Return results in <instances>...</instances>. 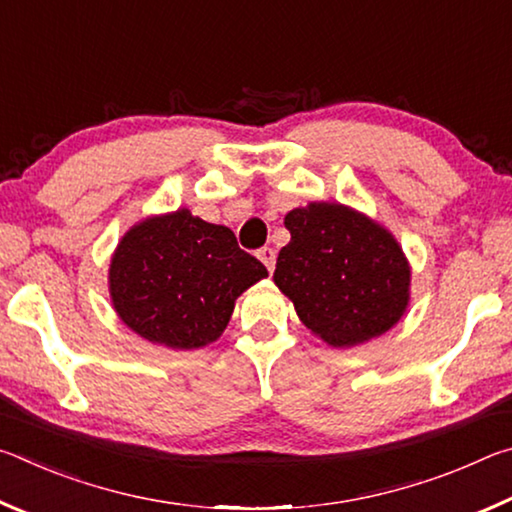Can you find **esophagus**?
I'll return each mask as SVG.
<instances>
[{"label": "esophagus", "instance_id": "obj_1", "mask_svg": "<svg viewBox=\"0 0 512 512\" xmlns=\"http://www.w3.org/2000/svg\"><path fill=\"white\" fill-rule=\"evenodd\" d=\"M257 257L262 259L268 271H273V268H275V250H273V248H268V246L259 248V250H257Z\"/></svg>", "mask_w": 512, "mask_h": 512}]
</instances>
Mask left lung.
Masks as SVG:
<instances>
[{"instance_id":"obj_1","label":"left lung","mask_w":512,"mask_h":512,"mask_svg":"<svg viewBox=\"0 0 512 512\" xmlns=\"http://www.w3.org/2000/svg\"><path fill=\"white\" fill-rule=\"evenodd\" d=\"M291 241L273 280L311 332L348 348L388 332L409 305L411 268L386 228L341 203L284 216Z\"/></svg>"}]
</instances>
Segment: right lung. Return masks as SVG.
I'll use <instances>...</instances> for the list:
<instances>
[{"mask_svg":"<svg viewBox=\"0 0 512 512\" xmlns=\"http://www.w3.org/2000/svg\"><path fill=\"white\" fill-rule=\"evenodd\" d=\"M266 275L235 232L183 207L133 225L112 255L108 280L112 307L135 334L196 350L219 339L235 300Z\"/></svg>","mask_w":512,"mask_h":512,"instance_id":"right-lung-1","label":"right lung"}]
</instances>
